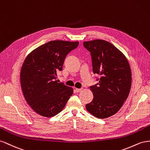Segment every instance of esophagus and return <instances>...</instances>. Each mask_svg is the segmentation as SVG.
Here are the masks:
<instances>
[{
	"label": "esophagus",
	"instance_id": "obj_1",
	"mask_svg": "<svg viewBox=\"0 0 150 150\" xmlns=\"http://www.w3.org/2000/svg\"><path fill=\"white\" fill-rule=\"evenodd\" d=\"M75 91L76 92H80L82 91V88H75Z\"/></svg>",
	"mask_w": 150,
	"mask_h": 150
}]
</instances>
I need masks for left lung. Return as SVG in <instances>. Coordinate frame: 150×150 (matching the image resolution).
<instances>
[{"instance_id":"obj_1","label":"left lung","mask_w":150,"mask_h":150,"mask_svg":"<svg viewBox=\"0 0 150 150\" xmlns=\"http://www.w3.org/2000/svg\"><path fill=\"white\" fill-rule=\"evenodd\" d=\"M83 45L91 52L93 74L100 76L97 79L99 83L90 87L93 98L86 109L97 118L109 117L118 112L129 96V62L120 50L107 41L95 40Z\"/></svg>"}]
</instances>
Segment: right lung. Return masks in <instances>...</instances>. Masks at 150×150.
<instances>
[{
  "label": "right lung",
  "mask_w": 150,
  "mask_h": 150,
  "mask_svg": "<svg viewBox=\"0 0 150 150\" xmlns=\"http://www.w3.org/2000/svg\"><path fill=\"white\" fill-rule=\"evenodd\" d=\"M79 41H51L32 51L23 64L20 80L24 96L36 113L53 117L65 108L74 92L72 88L57 80L64 60Z\"/></svg>",
  "instance_id": "add662e5"
}]
</instances>
